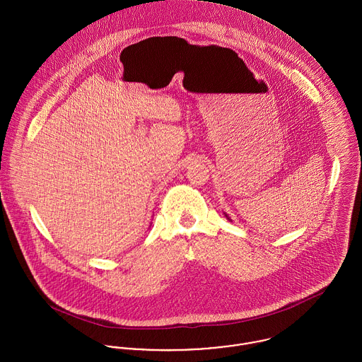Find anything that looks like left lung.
<instances>
[{
	"mask_svg": "<svg viewBox=\"0 0 362 362\" xmlns=\"http://www.w3.org/2000/svg\"><path fill=\"white\" fill-rule=\"evenodd\" d=\"M226 216H227V215H226ZM227 219H228V221H230V218H228V216H227Z\"/></svg>",
	"mask_w": 362,
	"mask_h": 362,
	"instance_id": "8db88e82",
	"label": "left lung"
}]
</instances>
